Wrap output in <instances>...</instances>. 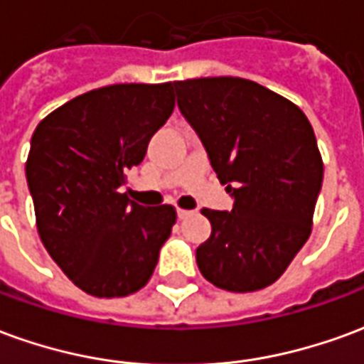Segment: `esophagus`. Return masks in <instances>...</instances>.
Instances as JSON below:
<instances>
[{
  "label": "esophagus",
  "instance_id": "34e87169",
  "mask_svg": "<svg viewBox=\"0 0 364 364\" xmlns=\"http://www.w3.org/2000/svg\"><path fill=\"white\" fill-rule=\"evenodd\" d=\"M191 210H185V208H177V218H179V220H185V218H187V216H191Z\"/></svg>",
  "mask_w": 364,
  "mask_h": 364
}]
</instances>
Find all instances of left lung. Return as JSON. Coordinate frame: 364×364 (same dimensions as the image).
I'll return each instance as SVG.
<instances>
[{
	"label": "left lung",
	"instance_id": "obj_1",
	"mask_svg": "<svg viewBox=\"0 0 364 364\" xmlns=\"http://www.w3.org/2000/svg\"><path fill=\"white\" fill-rule=\"evenodd\" d=\"M177 105L197 130L234 208L203 214L213 232L197 247L206 281L253 292L281 277L312 232L323 161L300 107L244 77L175 82Z\"/></svg>",
	"mask_w": 364,
	"mask_h": 364
}]
</instances>
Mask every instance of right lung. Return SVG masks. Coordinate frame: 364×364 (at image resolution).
<instances>
[{"label":"right lung","mask_w":364,"mask_h":364,"mask_svg":"<svg viewBox=\"0 0 364 364\" xmlns=\"http://www.w3.org/2000/svg\"><path fill=\"white\" fill-rule=\"evenodd\" d=\"M173 107V82L114 83L74 97L33 132L25 173L38 236L91 296L146 287L171 234L173 206L146 210L119 189Z\"/></svg>","instance_id":"obj_1"}]
</instances>
